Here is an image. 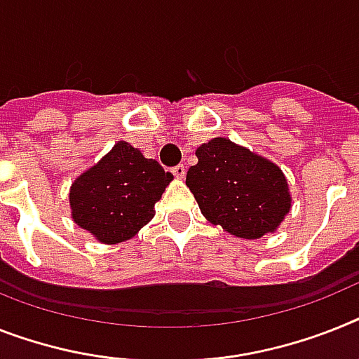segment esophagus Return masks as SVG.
I'll return each mask as SVG.
<instances>
[{
  "label": "esophagus",
  "mask_w": 359,
  "mask_h": 359,
  "mask_svg": "<svg viewBox=\"0 0 359 359\" xmlns=\"http://www.w3.org/2000/svg\"><path fill=\"white\" fill-rule=\"evenodd\" d=\"M171 171H173V175H175V177H177V179H182V177H184V173H186L184 165H182V164L175 165V168Z\"/></svg>",
  "instance_id": "esophagus-1"
}]
</instances>
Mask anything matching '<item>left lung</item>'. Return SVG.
<instances>
[{"instance_id": "1", "label": "left lung", "mask_w": 359, "mask_h": 359, "mask_svg": "<svg viewBox=\"0 0 359 359\" xmlns=\"http://www.w3.org/2000/svg\"><path fill=\"white\" fill-rule=\"evenodd\" d=\"M198 162L186 175L203 215L243 239L276 231L292 206L288 182L273 162L228 138L197 147Z\"/></svg>"}]
</instances>
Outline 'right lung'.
<instances>
[{"label":"right lung","instance_id":"obj_1","mask_svg":"<svg viewBox=\"0 0 359 359\" xmlns=\"http://www.w3.org/2000/svg\"><path fill=\"white\" fill-rule=\"evenodd\" d=\"M171 180L173 175L158 162L120 140L72 182L71 215L100 243L116 245L151 221L155 203Z\"/></svg>","mask_w":359,"mask_h":359}]
</instances>
